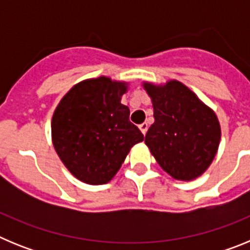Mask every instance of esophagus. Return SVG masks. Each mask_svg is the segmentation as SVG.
Segmentation results:
<instances>
[{
  "mask_svg": "<svg viewBox=\"0 0 250 250\" xmlns=\"http://www.w3.org/2000/svg\"><path fill=\"white\" fill-rule=\"evenodd\" d=\"M139 129L141 130V132H143V134H146V131H147V124L146 123H143V124H140V125H139Z\"/></svg>",
  "mask_w": 250,
  "mask_h": 250,
  "instance_id": "34e87169",
  "label": "esophagus"
}]
</instances>
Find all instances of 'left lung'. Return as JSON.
<instances>
[{
	"label": "left lung",
	"instance_id": "left-lung-1",
	"mask_svg": "<svg viewBox=\"0 0 250 250\" xmlns=\"http://www.w3.org/2000/svg\"><path fill=\"white\" fill-rule=\"evenodd\" d=\"M143 86L151 98L155 119L145 144L170 176L184 182L196 179L219 147L222 132L215 112L180 81Z\"/></svg>",
	"mask_w": 250,
	"mask_h": 250
}]
</instances>
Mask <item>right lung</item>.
Returning <instances> with one entry per match:
<instances>
[{
	"instance_id": "obj_1",
	"label": "right lung",
	"mask_w": 250,
	"mask_h": 250,
	"mask_svg": "<svg viewBox=\"0 0 250 250\" xmlns=\"http://www.w3.org/2000/svg\"><path fill=\"white\" fill-rule=\"evenodd\" d=\"M127 83L100 76L76 83L61 99L51 121L57 155L86 184L109 183L130 149L144 140L121 104Z\"/></svg>"
}]
</instances>
